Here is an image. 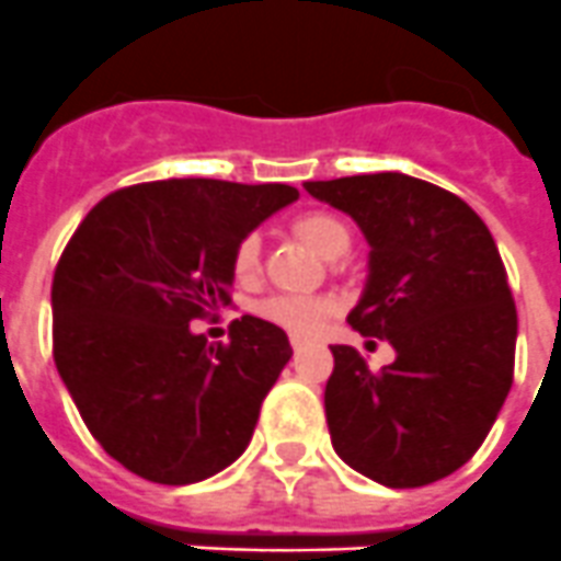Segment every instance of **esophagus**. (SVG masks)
<instances>
[{
	"label": "esophagus",
	"mask_w": 561,
	"mask_h": 561,
	"mask_svg": "<svg viewBox=\"0 0 561 561\" xmlns=\"http://www.w3.org/2000/svg\"><path fill=\"white\" fill-rule=\"evenodd\" d=\"M291 351H295V354L297 351H304V340H291Z\"/></svg>",
	"instance_id": "obj_1"
}]
</instances>
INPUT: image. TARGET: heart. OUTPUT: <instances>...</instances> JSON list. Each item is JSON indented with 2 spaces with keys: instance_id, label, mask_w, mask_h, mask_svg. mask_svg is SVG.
I'll return each mask as SVG.
<instances>
[{
  "instance_id": "1",
  "label": "heart",
  "mask_w": 561,
  "mask_h": 561,
  "mask_svg": "<svg viewBox=\"0 0 561 561\" xmlns=\"http://www.w3.org/2000/svg\"><path fill=\"white\" fill-rule=\"evenodd\" d=\"M291 232L323 257H340L351 247L348 227L342 225L336 216L323 210H309L295 216L291 219ZM257 266H261V241H257V236H244L236 244V250H232V275H236V280L247 284V280L257 275ZM334 311L336 306L329 297L300 295H275L257 306V314L264 317V320H270L277 329L289 331L291 336H300V340L320 334L323 325L334 317Z\"/></svg>"
}]
</instances>
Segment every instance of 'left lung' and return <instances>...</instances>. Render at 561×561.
Returning a JSON list of instances; mask_svg holds the SVG:
<instances>
[{
	"label": "left lung",
	"mask_w": 561,
	"mask_h": 561,
	"mask_svg": "<svg viewBox=\"0 0 561 561\" xmlns=\"http://www.w3.org/2000/svg\"><path fill=\"white\" fill-rule=\"evenodd\" d=\"M304 187L368 238L370 277L348 325L396 348L381 370L351 345L331 348V444L390 489L447 478L478 453L514 381L517 306L492 232L460 196L408 173Z\"/></svg>",
	"instance_id": "1"
}]
</instances>
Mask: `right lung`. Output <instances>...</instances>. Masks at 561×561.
<instances>
[{
	"label": "right lung",
	"mask_w": 561,
	"mask_h": 561,
	"mask_svg": "<svg viewBox=\"0 0 561 561\" xmlns=\"http://www.w3.org/2000/svg\"><path fill=\"white\" fill-rule=\"evenodd\" d=\"M291 185L140 182L87 213L53 275V359L89 433L151 483H199L244 453L291 356L284 329L244 314L230 342L193 320L232 300L230 257Z\"/></svg>",
	"instance_id": "1"
}]
</instances>
